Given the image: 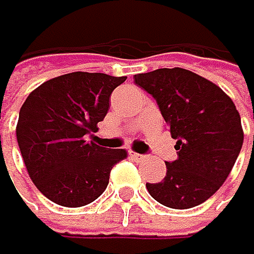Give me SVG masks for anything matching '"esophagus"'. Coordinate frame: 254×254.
I'll use <instances>...</instances> for the list:
<instances>
[{
    "instance_id": "34e87169",
    "label": "esophagus",
    "mask_w": 254,
    "mask_h": 254,
    "mask_svg": "<svg viewBox=\"0 0 254 254\" xmlns=\"http://www.w3.org/2000/svg\"><path fill=\"white\" fill-rule=\"evenodd\" d=\"M130 157L135 159V160H138V162H140V160H144V159H146V156L138 154V152H133V151H130Z\"/></svg>"
}]
</instances>
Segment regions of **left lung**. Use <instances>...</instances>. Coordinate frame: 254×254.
<instances>
[{
	"label": "left lung",
	"instance_id": "left-lung-1",
	"mask_svg": "<svg viewBox=\"0 0 254 254\" xmlns=\"http://www.w3.org/2000/svg\"><path fill=\"white\" fill-rule=\"evenodd\" d=\"M133 81L156 100L177 140L178 157L165 162L164 180L146 183L151 197L177 210L200 205L229 177L242 149L236 105L218 85L183 68L135 74Z\"/></svg>",
	"mask_w": 254,
	"mask_h": 254
}]
</instances>
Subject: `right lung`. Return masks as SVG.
Returning a JSON list of instances; mask_svg holds the SVG:
<instances>
[{"label": "right lung", "mask_w": 254, "mask_h": 254, "mask_svg": "<svg viewBox=\"0 0 254 254\" xmlns=\"http://www.w3.org/2000/svg\"><path fill=\"white\" fill-rule=\"evenodd\" d=\"M126 76L68 73L41 84L18 113L17 141L35 186L62 207H82L103 194L111 169L127 157L89 141Z\"/></svg>", "instance_id": "add662e5"}]
</instances>
